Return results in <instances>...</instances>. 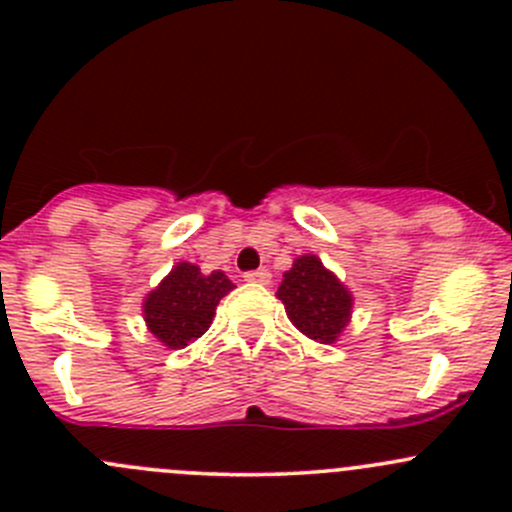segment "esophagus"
Masks as SVG:
<instances>
[{
    "label": "esophagus",
    "mask_w": 512,
    "mask_h": 512,
    "mask_svg": "<svg viewBox=\"0 0 512 512\" xmlns=\"http://www.w3.org/2000/svg\"><path fill=\"white\" fill-rule=\"evenodd\" d=\"M245 280L255 282V285H270L272 275L267 270H252V272H245Z\"/></svg>",
    "instance_id": "esophagus-1"
}]
</instances>
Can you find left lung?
<instances>
[{"instance_id":"1","label":"left lung","mask_w":512,"mask_h":512,"mask_svg":"<svg viewBox=\"0 0 512 512\" xmlns=\"http://www.w3.org/2000/svg\"><path fill=\"white\" fill-rule=\"evenodd\" d=\"M287 317L304 337L319 344L339 342L352 322L354 297L317 255H299L277 287Z\"/></svg>"}]
</instances>
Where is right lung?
Wrapping results in <instances>:
<instances>
[{
    "label": "right lung",
    "mask_w": 512,
    "mask_h": 512,
    "mask_svg": "<svg viewBox=\"0 0 512 512\" xmlns=\"http://www.w3.org/2000/svg\"><path fill=\"white\" fill-rule=\"evenodd\" d=\"M235 285L225 272L203 275L193 262H178L143 299V319L153 337L168 349H185L213 324L215 309Z\"/></svg>",
    "instance_id": "right-lung-1"
}]
</instances>
